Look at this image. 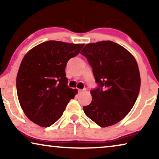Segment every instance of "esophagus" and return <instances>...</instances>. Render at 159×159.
<instances>
[{"label": "esophagus", "mask_w": 159, "mask_h": 159, "mask_svg": "<svg viewBox=\"0 0 159 159\" xmlns=\"http://www.w3.org/2000/svg\"><path fill=\"white\" fill-rule=\"evenodd\" d=\"M84 91H86V88L82 89V90H78V93H82V92H84Z\"/></svg>", "instance_id": "34e87169"}]
</instances>
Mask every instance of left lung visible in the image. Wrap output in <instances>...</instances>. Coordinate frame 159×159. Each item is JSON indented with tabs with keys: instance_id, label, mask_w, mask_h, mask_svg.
I'll use <instances>...</instances> for the list:
<instances>
[{
	"instance_id": "left-lung-1",
	"label": "left lung",
	"mask_w": 159,
	"mask_h": 159,
	"mask_svg": "<svg viewBox=\"0 0 159 159\" xmlns=\"http://www.w3.org/2000/svg\"><path fill=\"white\" fill-rule=\"evenodd\" d=\"M93 69L98 88L90 90L92 101L83 106L86 116L101 127L123 119L135 103L140 75L135 58L112 41L89 43L81 53Z\"/></svg>"
}]
</instances>
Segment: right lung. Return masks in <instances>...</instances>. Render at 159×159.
<instances>
[{
    "label": "right lung",
    "mask_w": 159,
    "mask_h": 159,
    "mask_svg": "<svg viewBox=\"0 0 159 159\" xmlns=\"http://www.w3.org/2000/svg\"><path fill=\"white\" fill-rule=\"evenodd\" d=\"M84 45L49 40L25 56L17 74L16 91L23 111L32 122L50 127L75 98L77 91L68 87L65 68Z\"/></svg>",
    "instance_id": "obj_1"
}]
</instances>
